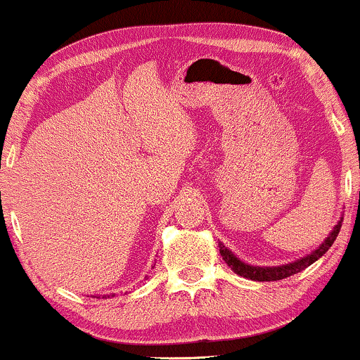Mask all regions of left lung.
Instances as JSON below:
<instances>
[{
	"instance_id": "obj_1",
	"label": "left lung",
	"mask_w": 360,
	"mask_h": 360,
	"mask_svg": "<svg viewBox=\"0 0 360 360\" xmlns=\"http://www.w3.org/2000/svg\"><path fill=\"white\" fill-rule=\"evenodd\" d=\"M340 227H342V221L337 224L335 227H333L330 236L325 239V243H322V246H320L319 249H315L311 255L302 257V259H298L297 263L278 266V268H259V266H249L246 263H243V261H239L238 257L232 255L229 249H227L221 243H219V251H221L222 259L226 261V263L231 266L232 271H234L236 274H239V276H244V278H248V280H255V281H278V280H285V278L293 276V274L303 271V269L308 268V266L314 264L319 257H322L325 252L332 248L333 240H335L337 236H339Z\"/></svg>"
}]
</instances>
